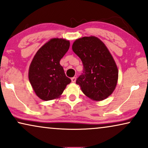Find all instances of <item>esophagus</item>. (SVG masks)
<instances>
[{
	"label": "esophagus",
	"instance_id": "1",
	"mask_svg": "<svg viewBox=\"0 0 148 148\" xmlns=\"http://www.w3.org/2000/svg\"><path fill=\"white\" fill-rule=\"evenodd\" d=\"M76 77H72V78H71L72 82H73V83H74L75 82H76Z\"/></svg>",
	"mask_w": 148,
	"mask_h": 148
}]
</instances>
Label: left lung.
Masks as SVG:
<instances>
[{
    "label": "left lung",
    "mask_w": 148,
    "mask_h": 148,
    "mask_svg": "<svg viewBox=\"0 0 148 148\" xmlns=\"http://www.w3.org/2000/svg\"><path fill=\"white\" fill-rule=\"evenodd\" d=\"M72 50L83 64L76 81L83 93L97 101L111 95L117 83L118 69L105 45L96 37H84L74 41Z\"/></svg>",
    "instance_id": "obj_1"
}]
</instances>
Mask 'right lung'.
I'll list each match as a JSON object with an SVG mask.
<instances>
[{
	"instance_id": "1",
	"label": "right lung",
	"mask_w": 148,
	"mask_h": 148,
	"mask_svg": "<svg viewBox=\"0 0 148 148\" xmlns=\"http://www.w3.org/2000/svg\"><path fill=\"white\" fill-rule=\"evenodd\" d=\"M70 47V41L51 39L37 51L30 64L29 80L37 97L43 101L60 97L71 80L60 61Z\"/></svg>"
}]
</instances>
